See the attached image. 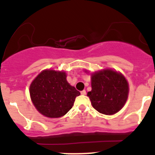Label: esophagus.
<instances>
[{"mask_svg": "<svg viewBox=\"0 0 155 155\" xmlns=\"http://www.w3.org/2000/svg\"><path fill=\"white\" fill-rule=\"evenodd\" d=\"M81 94L82 95H85V94H86V91H85V90H84V91H81Z\"/></svg>", "mask_w": 155, "mask_h": 155, "instance_id": "esophagus-1", "label": "esophagus"}]
</instances>
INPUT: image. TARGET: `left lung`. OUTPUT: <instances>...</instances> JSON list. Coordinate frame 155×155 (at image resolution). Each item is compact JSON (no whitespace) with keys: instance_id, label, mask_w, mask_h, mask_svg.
Returning a JSON list of instances; mask_svg holds the SVG:
<instances>
[{"instance_id":"obj_1","label":"left lung","mask_w":155,"mask_h":155,"mask_svg":"<svg viewBox=\"0 0 155 155\" xmlns=\"http://www.w3.org/2000/svg\"><path fill=\"white\" fill-rule=\"evenodd\" d=\"M92 91L87 93L93 107L99 113L113 115L119 112L126 104L129 85L123 74L112 70L93 74Z\"/></svg>"}]
</instances>
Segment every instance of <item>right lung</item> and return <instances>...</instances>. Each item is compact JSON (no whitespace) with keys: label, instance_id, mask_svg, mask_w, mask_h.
<instances>
[{"label":"right lung","instance_id":"obj_1","mask_svg":"<svg viewBox=\"0 0 155 155\" xmlns=\"http://www.w3.org/2000/svg\"><path fill=\"white\" fill-rule=\"evenodd\" d=\"M32 101L38 111L49 118L65 115L81 93L68 83L62 71H43L32 82L29 87Z\"/></svg>","mask_w":155,"mask_h":155}]
</instances>
